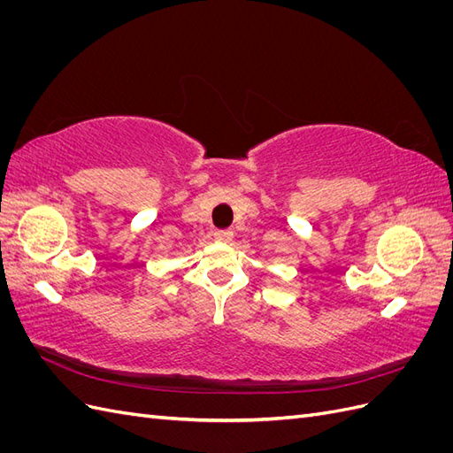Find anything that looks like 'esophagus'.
<instances>
[{
	"label": "esophagus",
	"instance_id": "34e87169",
	"mask_svg": "<svg viewBox=\"0 0 453 453\" xmlns=\"http://www.w3.org/2000/svg\"><path fill=\"white\" fill-rule=\"evenodd\" d=\"M215 240L217 242H223V243H228L232 240V236H234V232L232 230H215Z\"/></svg>",
	"mask_w": 453,
	"mask_h": 453
}]
</instances>
